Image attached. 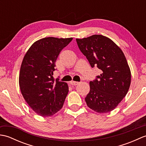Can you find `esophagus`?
<instances>
[{
    "label": "esophagus",
    "instance_id": "34e87169",
    "mask_svg": "<svg viewBox=\"0 0 146 146\" xmlns=\"http://www.w3.org/2000/svg\"><path fill=\"white\" fill-rule=\"evenodd\" d=\"M70 84H71V85H77L79 84V82H78L71 81V82H70Z\"/></svg>",
    "mask_w": 146,
    "mask_h": 146
}]
</instances>
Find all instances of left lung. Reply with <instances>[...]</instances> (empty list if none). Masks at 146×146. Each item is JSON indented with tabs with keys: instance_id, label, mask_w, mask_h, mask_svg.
I'll list each match as a JSON object with an SVG mask.
<instances>
[{
	"instance_id": "8db88e82",
	"label": "left lung",
	"mask_w": 146,
	"mask_h": 146,
	"mask_svg": "<svg viewBox=\"0 0 146 146\" xmlns=\"http://www.w3.org/2000/svg\"><path fill=\"white\" fill-rule=\"evenodd\" d=\"M76 40L92 68L101 71L90 82L86 105L96 112H109L125 97L131 85V70L124 54L115 43L102 35Z\"/></svg>"
}]
</instances>
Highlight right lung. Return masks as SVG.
Returning <instances> with one entry per match:
<instances>
[{"label": "right lung", "instance_id": "1", "mask_svg": "<svg viewBox=\"0 0 146 146\" xmlns=\"http://www.w3.org/2000/svg\"><path fill=\"white\" fill-rule=\"evenodd\" d=\"M73 38H42L36 41L22 62L19 86L24 98L36 113L53 115L63 107L68 93L66 83L53 78L55 62Z\"/></svg>", "mask_w": 146, "mask_h": 146}]
</instances>
